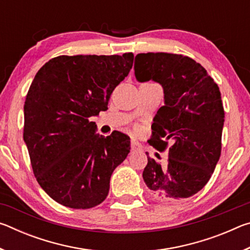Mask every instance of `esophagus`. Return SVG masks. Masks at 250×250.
Listing matches in <instances>:
<instances>
[{"label": "esophagus", "mask_w": 250, "mask_h": 250, "mask_svg": "<svg viewBox=\"0 0 250 250\" xmlns=\"http://www.w3.org/2000/svg\"><path fill=\"white\" fill-rule=\"evenodd\" d=\"M142 149V146L139 143L137 140H134L132 139L131 140V152H137V151H140Z\"/></svg>", "instance_id": "obj_1"}]
</instances>
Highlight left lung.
<instances>
[{"instance_id": "1", "label": "left lung", "mask_w": 250, "mask_h": 250, "mask_svg": "<svg viewBox=\"0 0 250 250\" xmlns=\"http://www.w3.org/2000/svg\"><path fill=\"white\" fill-rule=\"evenodd\" d=\"M134 74L164 90L150 145L167 149L168 158L162 167L147 156L142 176L149 193L159 201L191 197L207 184L221 156L225 113L217 83L201 64L177 54H138Z\"/></svg>"}]
</instances>
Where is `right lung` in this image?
I'll return each mask as SVG.
<instances>
[{
	"instance_id": "add662e5",
	"label": "right lung",
	"mask_w": 250,
	"mask_h": 250,
	"mask_svg": "<svg viewBox=\"0 0 250 250\" xmlns=\"http://www.w3.org/2000/svg\"><path fill=\"white\" fill-rule=\"evenodd\" d=\"M133 57L62 55L37 71L24 104L23 138L37 182L59 204L76 209L99 205L112 172L129 154L128 135L96 134L89 118L108 109Z\"/></svg>"
}]
</instances>
